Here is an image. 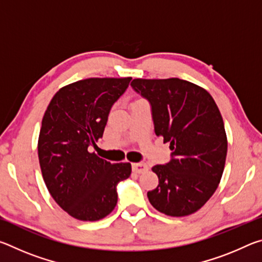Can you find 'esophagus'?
<instances>
[{"mask_svg":"<svg viewBox=\"0 0 262 262\" xmlns=\"http://www.w3.org/2000/svg\"><path fill=\"white\" fill-rule=\"evenodd\" d=\"M148 165L144 163H134L133 164V171L135 172V173H143V172L148 171Z\"/></svg>","mask_w":262,"mask_h":262,"instance_id":"34e87169","label":"esophagus"}]
</instances>
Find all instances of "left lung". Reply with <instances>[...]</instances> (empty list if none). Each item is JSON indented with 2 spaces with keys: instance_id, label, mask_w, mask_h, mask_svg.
Masks as SVG:
<instances>
[{
  "instance_id": "left-lung-1",
  "label": "left lung",
  "mask_w": 262,
  "mask_h": 262,
  "mask_svg": "<svg viewBox=\"0 0 262 262\" xmlns=\"http://www.w3.org/2000/svg\"><path fill=\"white\" fill-rule=\"evenodd\" d=\"M151 104L155 133L168 142L172 159L155 165L159 184L148 192L155 209L183 217L198 211L219 187L228 139L219 107L206 89L180 78L133 79Z\"/></svg>"
}]
</instances>
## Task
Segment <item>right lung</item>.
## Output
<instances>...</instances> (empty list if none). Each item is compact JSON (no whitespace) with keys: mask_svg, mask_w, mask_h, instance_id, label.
<instances>
[{"mask_svg":"<svg viewBox=\"0 0 262 262\" xmlns=\"http://www.w3.org/2000/svg\"><path fill=\"white\" fill-rule=\"evenodd\" d=\"M132 77H92L62 86L43 114L38 157L54 201L79 221H99L118 202L115 186L132 173L130 163L112 164L89 152L103 137L112 105Z\"/></svg>","mask_w":262,"mask_h":262,"instance_id":"add662e5","label":"right lung"}]
</instances>
